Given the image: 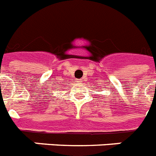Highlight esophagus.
I'll return each instance as SVG.
<instances>
[{
  "label": "esophagus",
  "mask_w": 156,
  "mask_h": 156,
  "mask_svg": "<svg viewBox=\"0 0 156 156\" xmlns=\"http://www.w3.org/2000/svg\"><path fill=\"white\" fill-rule=\"evenodd\" d=\"M77 82H78L79 84H82V82H83V80H77Z\"/></svg>",
  "instance_id": "esophagus-1"
}]
</instances>
